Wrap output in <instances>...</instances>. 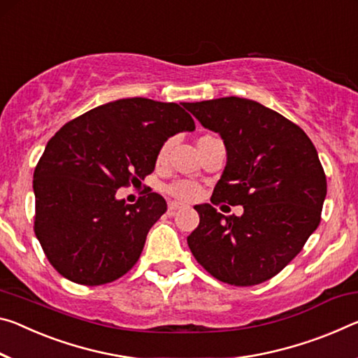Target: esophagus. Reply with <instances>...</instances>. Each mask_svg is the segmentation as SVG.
Returning <instances> with one entry per match:
<instances>
[{"mask_svg": "<svg viewBox=\"0 0 358 358\" xmlns=\"http://www.w3.org/2000/svg\"><path fill=\"white\" fill-rule=\"evenodd\" d=\"M183 206H181L180 202H169V212L170 213H173L175 210H178V208H181Z\"/></svg>", "mask_w": 358, "mask_h": 358, "instance_id": "esophagus-1", "label": "esophagus"}]
</instances>
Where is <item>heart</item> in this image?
<instances>
[{
  "mask_svg": "<svg viewBox=\"0 0 358 358\" xmlns=\"http://www.w3.org/2000/svg\"><path fill=\"white\" fill-rule=\"evenodd\" d=\"M215 137H212V135H202V137L197 138V148H202L203 145L208 143L210 140H213ZM169 148H170V141H166L161 148H159L157 151V156H156V162L157 166H161V164L166 162L167 159V152H169ZM167 192L172 197H175L177 201H181V202H192L196 201L197 197H199L201 194V188L197 186L196 183H192V181H186V180H180V181H173V183H170L167 186Z\"/></svg>",
  "mask_w": 358,
  "mask_h": 358,
  "instance_id": "heart-1",
  "label": "heart"
}]
</instances>
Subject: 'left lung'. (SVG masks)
Listing matches in <instances>:
<instances>
[{"label":"left lung","instance_id":"obj_1","mask_svg":"<svg viewBox=\"0 0 358 358\" xmlns=\"http://www.w3.org/2000/svg\"><path fill=\"white\" fill-rule=\"evenodd\" d=\"M188 110L220 134L228 155L210 201L243 207L241 217H224L210 203L196 206L189 250L215 279L258 285L279 274L320 223L327 177L319 155L301 127L258 101L223 97Z\"/></svg>","mask_w":358,"mask_h":358}]
</instances>
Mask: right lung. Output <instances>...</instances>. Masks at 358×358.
<instances>
[{
	"label": "right lung",
	"instance_id": "right-lung-1",
	"mask_svg": "<svg viewBox=\"0 0 358 358\" xmlns=\"http://www.w3.org/2000/svg\"><path fill=\"white\" fill-rule=\"evenodd\" d=\"M188 105L143 97L110 101L66 122L48 141L33 173L35 234L65 279L103 285L137 263L167 203L148 189L129 206L116 191L155 170L167 138L196 129Z\"/></svg>",
	"mask_w": 358,
	"mask_h": 358
}]
</instances>
